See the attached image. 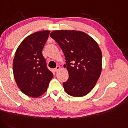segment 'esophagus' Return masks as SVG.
<instances>
[{"instance_id":"esophagus-1","label":"esophagus","mask_w":128,"mask_h":128,"mask_svg":"<svg viewBox=\"0 0 128 128\" xmlns=\"http://www.w3.org/2000/svg\"><path fill=\"white\" fill-rule=\"evenodd\" d=\"M60 69V66H57L56 68L54 69V72H57V71H58V70H59Z\"/></svg>"}]
</instances>
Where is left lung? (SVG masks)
<instances>
[{"mask_svg":"<svg viewBox=\"0 0 128 128\" xmlns=\"http://www.w3.org/2000/svg\"><path fill=\"white\" fill-rule=\"evenodd\" d=\"M62 50L69 78L63 83L67 94L80 97L95 86L102 70V54L95 40L85 32L56 30L50 34Z\"/></svg>","mask_w":128,"mask_h":128,"instance_id":"left-lung-1","label":"left lung"}]
</instances>
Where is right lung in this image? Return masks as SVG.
Here are the masks:
<instances>
[{
    "label": "right lung",
    "instance_id": "right-lung-1",
    "mask_svg": "<svg viewBox=\"0 0 128 128\" xmlns=\"http://www.w3.org/2000/svg\"><path fill=\"white\" fill-rule=\"evenodd\" d=\"M50 32L46 30L28 36L16 51L12 64L14 79L20 91L31 97L44 94L53 77L42 55Z\"/></svg>",
    "mask_w": 128,
    "mask_h": 128
}]
</instances>
